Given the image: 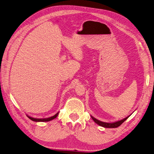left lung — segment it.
<instances>
[{
  "label": "left lung",
  "instance_id": "8db88e82",
  "mask_svg": "<svg viewBox=\"0 0 154 154\" xmlns=\"http://www.w3.org/2000/svg\"><path fill=\"white\" fill-rule=\"evenodd\" d=\"M128 118H129V116L128 117H126L124 119H122V120H120V121L116 122L114 123H106V122H100V121L98 120V119H95V118H93V116H91V118L93 119V120L94 121L97 123V124H98L100 126H102L103 127H106V128H116V127H118L119 125H121L122 123L124 122Z\"/></svg>",
  "mask_w": 154,
  "mask_h": 154
}]
</instances>
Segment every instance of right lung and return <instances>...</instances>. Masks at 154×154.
<instances>
[{"instance_id": "add662e5", "label": "right lung", "mask_w": 154, "mask_h": 154, "mask_svg": "<svg viewBox=\"0 0 154 154\" xmlns=\"http://www.w3.org/2000/svg\"><path fill=\"white\" fill-rule=\"evenodd\" d=\"M58 114H59V112H57V113L55 115H54V116H51V117H50V118H48L38 119V118H31V117H30V116H27V117H28L30 119H31L32 121H34V122H49V121H51V120H52V119H55V118H57V116H58Z\"/></svg>"}]
</instances>
